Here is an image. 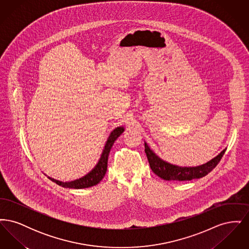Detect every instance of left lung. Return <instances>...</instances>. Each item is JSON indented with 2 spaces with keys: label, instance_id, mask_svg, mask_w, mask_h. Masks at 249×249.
Wrapping results in <instances>:
<instances>
[{
  "label": "left lung",
  "instance_id": "8db88e82",
  "mask_svg": "<svg viewBox=\"0 0 249 249\" xmlns=\"http://www.w3.org/2000/svg\"><path fill=\"white\" fill-rule=\"evenodd\" d=\"M226 149L221 151L210 161L196 167H179L173 165L160 159L144 142V152L147 157L151 170L155 174L168 181H190L192 179L203 178L208 175L217 165L225 153Z\"/></svg>",
  "mask_w": 249,
  "mask_h": 249
}]
</instances>
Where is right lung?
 Instances as JSON below:
<instances>
[{
	"mask_svg": "<svg viewBox=\"0 0 249 249\" xmlns=\"http://www.w3.org/2000/svg\"><path fill=\"white\" fill-rule=\"evenodd\" d=\"M123 131H124L123 127H118L110 133L98 163L89 174H87L83 178L73 180L71 182H61L59 180H55L53 178H48L53 182H55L56 184H58L59 186H61L63 188H68V189H86V188H89L97 185L106 176L109 152L115 141L119 138Z\"/></svg>",
	"mask_w": 249,
	"mask_h": 249,
	"instance_id": "right-lung-1",
	"label": "right lung"
}]
</instances>
